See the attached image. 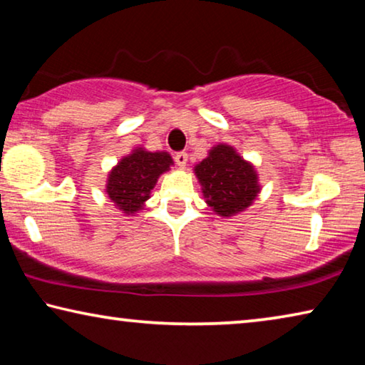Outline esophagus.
Returning <instances> with one entry per match:
<instances>
[{
	"instance_id": "34e87169",
	"label": "esophagus",
	"mask_w": 365,
	"mask_h": 365,
	"mask_svg": "<svg viewBox=\"0 0 365 365\" xmlns=\"http://www.w3.org/2000/svg\"><path fill=\"white\" fill-rule=\"evenodd\" d=\"M174 159H175L177 165H180V168H185V165H187V163H188V154L185 153V151H180V153L175 154Z\"/></svg>"
}]
</instances>
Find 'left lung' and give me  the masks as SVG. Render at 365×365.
<instances>
[{
  "mask_svg": "<svg viewBox=\"0 0 365 365\" xmlns=\"http://www.w3.org/2000/svg\"><path fill=\"white\" fill-rule=\"evenodd\" d=\"M193 172L206 205L224 219L246 211L262 190L255 164L227 143L214 145Z\"/></svg>",
  "mask_w": 365,
  "mask_h": 365,
  "instance_id": "left-lung-1",
  "label": "left lung"
}]
</instances>
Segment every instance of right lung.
Returning a JSON list of instances; mask_svg holds the SVG:
<instances>
[{
	"instance_id": "right-lung-1",
	"label": "right lung",
	"mask_w": 365,
	"mask_h": 365,
	"mask_svg": "<svg viewBox=\"0 0 365 365\" xmlns=\"http://www.w3.org/2000/svg\"><path fill=\"white\" fill-rule=\"evenodd\" d=\"M172 165L174 159L168 151L133 148L109 170L104 193L123 215L138 214L145 209L158 178L169 172Z\"/></svg>"
}]
</instances>
